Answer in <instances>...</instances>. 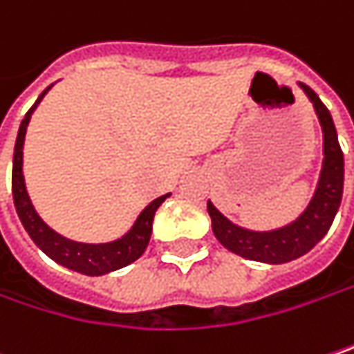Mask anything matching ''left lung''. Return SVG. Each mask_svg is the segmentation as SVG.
I'll return each mask as SVG.
<instances>
[{
	"label": "left lung",
	"instance_id": "1",
	"mask_svg": "<svg viewBox=\"0 0 354 354\" xmlns=\"http://www.w3.org/2000/svg\"><path fill=\"white\" fill-rule=\"evenodd\" d=\"M300 86L310 97L324 133V162H322L320 182L312 203L302 212V216L296 218L292 225L272 233H253V231H245L241 227H235L210 203L207 205L212 221V233L221 241V245H225L229 251L241 257L261 263H286L308 253L328 233L342 198L344 158L338 144L337 127L333 123L330 111L318 99V95L308 84H300Z\"/></svg>",
	"mask_w": 354,
	"mask_h": 354
}]
</instances>
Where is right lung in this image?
Returning a JSON list of instances; mask_svg holds the SVG:
<instances>
[{"label": "right lung", "mask_w": 354, "mask_h": 354, "mask_svg": "<svg viewBox=\"0 0 354 354\" xmlns=\"http://www.w3.org/2000/svg\"><path fill=\"white\" fill-rule=\"evenodd\" d=\"M50 88V86H48ZM48 88L38 97V101L32 105V109L26 113L19 131H17L16 149H14V170H12V192H14V205H16L17 216L24 225V229L28 231V235L32 237V241L36 243L50 259H54L56 263L73 270V272L84 273V275H103V273L115 272L119 268H125L129 263H133L136 259H140L144 255L145 247L151 237V223H153V214L158 207L170 196H160L153 203H149L142 214L138 216L136 225L131 227V231L113 243H103V245H86V243H77L71 239H64L62 235H58L56 231H52L48 225L38 216V212L34 210L30 196L26 192V184H24V174H21V158H24V138H26V129L30 123V117L34 109L38 107V103L42 101V97L48 93Z\"/></svg>", "instance_id": "right-lung-1"}]
</instances>
